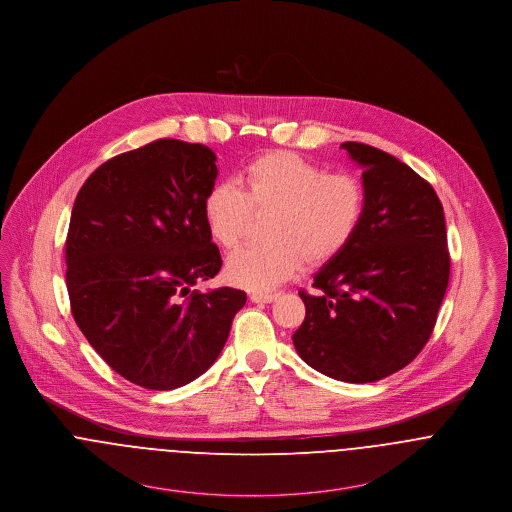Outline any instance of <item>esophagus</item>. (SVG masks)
Instances as JSON below:
<instances>
[{"label":"esophagus","instance_id":"obj_1","mask_svg":"<svg viewBox=\"0 0 512 512\" xmlns=\"http://www.w3.org/2000/svg\"><path fill=\"white\" fill-rule=\"evenodd\" d=\"M276 298H278L276 292H271V294H269V292H265V294H263V292H253V294H251V301H255V303H271V301L276 300Z\"/></svg>","mask_w":512,"mask_h":512}]
</instances>
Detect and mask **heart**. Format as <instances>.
Instances as JSON below:
<instances>
[{"label":"heart","instance_id":"b5f03b06","mask_svg":"<svg viewBox=\"0 0 512 512\" xmlns=\"http://www.w3.org/2000/svg\"><path fill=\"white\" fill-rule=\"evenodd\" d=\"M365 191L350 172H327L290 151L267 152L241 172V187L214 183L203 197V218L212 240L234 249L255 216H265L267 241L228 259L230 282L269 290L303 265L332 259L360 226Z\"/></svg>","mask_w":512,"mask_h":512}]
</instances>
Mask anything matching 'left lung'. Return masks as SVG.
Here are the masks:
<instances>
[{"mask_svg":"<svg viewBox=\"0 0 512 512\" xmlns=\"http://www.w3.org/2000/svg\"><path fill=\"white\" fill-rule=\"evenodd\" d=\"M363 168L365 207L348 243L300 290L301 360L346 383H373L414 360L429 340L451 274L435 189L389 152L348 141Z\"/></svg>","mask_w":512,"mask_h":512,"instance_id":"8db88e82","label":"left lung"}]
</instances>
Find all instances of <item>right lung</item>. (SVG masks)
Segmentation results:
<instances>
[{"instance_id":"1","label":"right lung","mask_w":512,"mask_h":512,"mask_svg":"<svg viewBox=\"0 0 512 512\" xmlns=\"http://www.w3.org/2000/svg\"><path fill=\"white\" fill-rule=\"evenodd\" d=\"M214 162L205 145L158 139L98 166L71 211L75 323L116 373L151 391L203 375L247 300L236 288L191 290L222 267L203 218Z\"/></svg>"}]
</instances>
